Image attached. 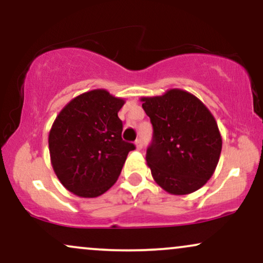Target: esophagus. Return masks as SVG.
Wrapping results in <instances>:
<instances>
[{"mask_svg":"<svg viewBox=\"0 0 263 263\" xmlns=\"http://www.w3.org/2000/svg\"><path fill=\"white\" fill-rule=\"evenodd\" d=\"M135 144H136V149H142V141L141 140H136V142H135Z\"/></svg>","mask_w":263,"mask_h":263,"instance_id":"1","label":"esophagus"}]
</instances>
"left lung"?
I'll list each match as a JSON object with an SVG mask.
<instances>
[{"label":"left lung","instance_id":"obj_1","mask_svg":"<svg viewBox=\"0 0 263 263\" xmlns=\"http://www.w3.org/2000/svg\"><path fill=\"white\" fill-rule=\"evenodd\" d=\"M153 138L146 161L156 183L173 195L200 189L215 172L222 140L218 123L197 96L171 89L141 98Z\"/></svg>","mask_w":263,"mask_h":263}]
</instances>
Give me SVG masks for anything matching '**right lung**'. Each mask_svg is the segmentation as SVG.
<instances>
[{"label":"right lung","mask_w":263,"mask_h":263,"mask_svg":"<svg viewBox=\"0 0 263 263\" xmlns=\"http://www.w3.org/2000/svg\"><path fill=\"white\" fill-rule=\"evenodd\" d=\"M125 100L95 89L74 98L50 128V162L60 183L81 198H96L116 183L135 144L122 140L117 116Z\"/></svg>","instance_id":"1"}]
</instances>
